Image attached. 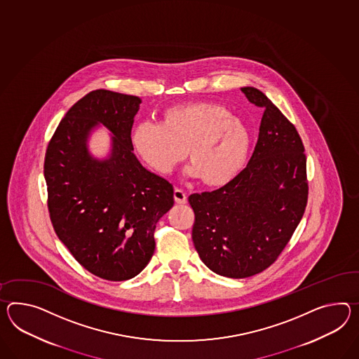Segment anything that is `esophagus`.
I'll return each mask as SVG.
<instances>
[{
  "label": "esophagus",
  "mask_w": 359,
  "mask_h": 359,
  "mask_svg": "<svg viewBox=\"0 0 359 359\" xmlns=\"http://www.w3.org/2000/svg\"><path fill=\"white\" fill-rule=\"evenodd\" d=\"M174 198H175L176 203H180V205L187 203V194H185L183 189H180V188H175V191H174Z\"/></svg>",
  "instance_id": "obj_1"
}]
</instances>
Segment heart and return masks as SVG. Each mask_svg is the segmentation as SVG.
Wrapping results in <instances>:
<instances>
[{"label":"heart","mask_w":359,"mask_h":359,"mask_svg":"<svg viewBox=\"0 0 359 359\" xmlns=\"http://www.w3.org/2000/svg\"><path fill=\"white\" fill-rule=\"evenodd\" d=\"M250 142L243 119L214 102L170 106L159 124L141 122L131 132L132 148L153 171L168 174L188 154L187 174L209 187L231 183L244 170Z\"/></svg>","instance_id":"1"}]
</instances>
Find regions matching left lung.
Instances as JSON below:
<instances>
[{
	"mask_svg": "<svg viewBox=\"0 0 359 359\" xmlns=\"http://www.w3.org/2000/svg\"><path fill=\"white\" fill-rule=\"evenodd\" d=\"M241 90L264 109L253 156L231 183L188 198L202 262L232 279L253 276L276 261L307 202L306 157L297 130L261 90Z\"/></svg>",
	"mask_w": 359,
	"mask_h": 359,
	"instance_id": "8db88e82",
	"label": "left lung"
}]
</instances>
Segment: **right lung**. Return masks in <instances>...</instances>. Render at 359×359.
<instances>
[{
	"label": "right lung",
	"instance_id": "obj_1",
	"mask_svg": "<svg viewBox=\"0 0 359 359\" xmlns=\"http://www.w3.org/2000/svg\"><path fill=\"white\" fill-rule=\"evenodd\" d=\"M139 97L97 89L62 119L46 149L48 208L58 238L101 279L139 275L154 253L158 220L174 206V188L142 166L131 144ZM102 125L112 133L106 158L88 139Z\"/></svg>",
	"mask_w": 359,
	"mask_h": 359
}]
</instances>
